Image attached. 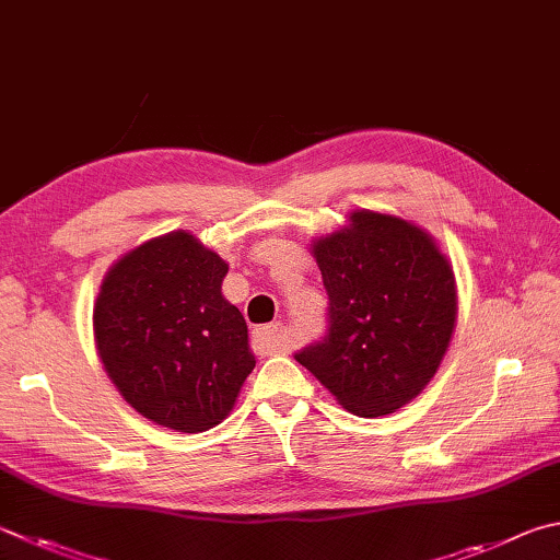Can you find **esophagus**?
<instances>
[{
  "mask_svg": "<svg viewBox=\"0 0 560 560\" xmlns=\"http://www.w3.org/2000/svg\"><path fill=\"white\" fill-rule=\"evenodd\" d=\"M254 345H257L259 352H277L281 350V323H269V325H261V328L254 330Z\"/></svg>",
  "mask_w": 560,
  "mask_h": 560,
  "instance_id": "esophagus-1",
  "label": "esophagus"
}]
</instances>
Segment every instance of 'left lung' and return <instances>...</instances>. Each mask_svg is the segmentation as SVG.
I'll return each instance as SVG.
<instances>
[{"label": "left lung", "instance_id": "1", "mask_svg": "<svg viewBox=\"0 0 560 560\" xmlns=\"http://www.w3.org/2000/svg\"><path fill=\"white\" fill-rule=\"evenodd\" d=\"M328 291V330L293 358L345 409L384 416L416 399L455 328L448 259L419 228L380 212L313 245Z\"/></svg>", "mask_w": 560, "mask_h": 560}]
</instances>
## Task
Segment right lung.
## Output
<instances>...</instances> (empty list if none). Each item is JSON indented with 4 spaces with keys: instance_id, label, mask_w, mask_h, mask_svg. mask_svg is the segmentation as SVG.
Wrapping results in <instances>:
<instances>
[{
    "instance_id": "1",
    "label": "right lung",
    "mask_w": 560,
    "mask_h": 560,
    "mask_svg": "<svg viewBox=\"0 0 560 560\" xmlns=\"http://www.w3.org/2000/svg\"><path fill=\"white\" fill-rule=\"evenodd\" d=\"M228 264L188 232L129 252L95 303L107 377L135 409L166 429L218 425L254 370L247 323L222 299Z\"/></svg>"
}]
</instances>
